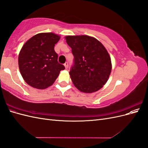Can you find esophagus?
Here are the masks:
<instances>
[{
  "mask_svg": "<svg viewBox=\"0 0 148 148\" xmlns=\"http://www.w3.org/2000/svg\"><path fill=\"white\" fill-rule=\"evenodd\" d=\"M64 66H65V69H68V66H69V64H68V62H65V63L64 64Z\"/></svg>",
  "mask_w": 148,
  "mask_h": 148,
  "instance_id": "34e87169",
  "label": "esophagus"
}]
</instances>
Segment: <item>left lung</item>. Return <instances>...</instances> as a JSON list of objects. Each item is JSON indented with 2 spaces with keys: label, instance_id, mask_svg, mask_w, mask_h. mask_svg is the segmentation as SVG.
I'll use <instances>...</instances> for the list:
<instances>
[{
  "label": "left lung",
  "instance_id": "1",
  "mask_svg": "<svg viewBox=\"0 0 148 148\" xmlns=\"http://www.w3.org/2000/svg\"><path fill=\"white\" fill-rule=\"evenodd\" d=\"M65 39L74 57L70 75L75 86L83 92L98 91L112 70L108 52L97 39L89 36H67Z\"/></svg>",
  "mask_w": 148,
  "mask_h": 148
}]
</instances>
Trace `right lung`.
<instances>
[{"instance_id": "add662e5", "label": "right lung", "mask_w": 148, "mask_h": 148, "mask_svg": "<svg viewBox=\"0 0 148 148\" xmlns=\"http://www.w3.org/2000/svg\"><path fill=\"white\" fill-rule=\"evenodd\" d=\"M59 35L42 33L34 35L22 47L18 56V65L25 82L34 88L43 89L54 83L65 66L57 61L55 44Z\"/></svg>"}]
</instances>
